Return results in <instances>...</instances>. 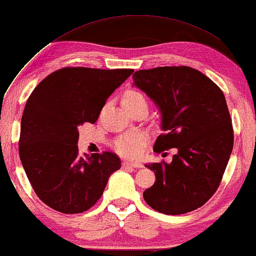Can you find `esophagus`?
<instances>
[{
	"label": "esophagus",
	"instance_id": "1",
	"mask_svg": "<svg viewBox=\"0 0 256 256\" xmlns=\"http://www.w3.org/2000/svg\"><path fill=\"white\" fill-rule=\"evenodd\" d=\"M142 168V164L136 163V162H124L123 163V168Z\"/></svg>",
	"mask_w": 256,
	"mask_h": 256
}]
</instances>
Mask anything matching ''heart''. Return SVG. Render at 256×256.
<instances>
[{
	"label": "heart",
	"mask_w": 256,
	"mask_h": 256,
	"mask_svg": "<svg viewBox=\"0 0 256 256\" xmlns=\"http://www.w3.org/2000/svg\"><path fill=\"white\" fill-rule=\"evenodd\" d=\"M139 104H147L144 96L136 90H128L123 96V104L126 108L134 107ZM147 138L141 132L123 134L114 140L112 147L117 152L125 157H136L140 154Z\"/></svg>",
	"instance_id": "obj_1"
}]
</instances>
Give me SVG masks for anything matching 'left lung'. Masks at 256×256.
<instances>
[{
	"instance_id": "1",
	"label": "left lung",
	"mask_w": 256,
	"mask_h": 256,
	"mask_svg": "<svg viewBox=\"0 0 256 256\" xmlns=\"http://www.w3.org/2000/svg\"><path fill=\"white\" fill-rule=\"evenodd\" d=\"M160 109L162 130L154 152L178 148L170 164H146L156 181L144 198L157 212L179 216L200 208L221 184L234 147V128L224 94L188 66L141 70L132 76Z\"/></svg>"
}]
</instances>
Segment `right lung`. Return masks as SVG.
Returning <instances> with one entry per match:
<instances>
[{"instance_id": "obj_1", "label": "right lung", "mask_w": 256, "mask_h": 256, "mask_svg": "<svg viewBox=\"0 0 256 256\" xmlns=\"http://www.w3.org/2000/svg\"><path fill=\"white\" fill-rule=\"evenodd\" d=\"M133 72L64 67L32 92L22 117L19 156L35 194L48 208L64 214L85 212L120 168L115 152L80 156L78 130L96 123L109 96Z\"/></svg>"}]
</instances>
